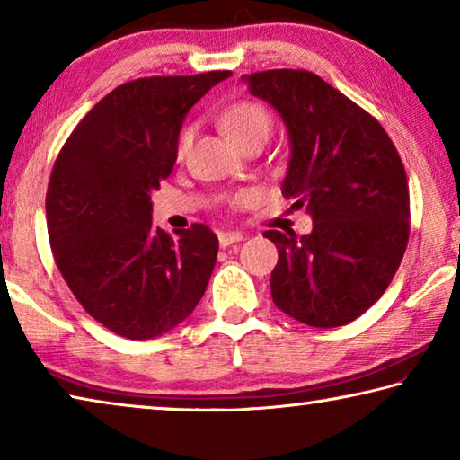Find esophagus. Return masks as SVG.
Here are the masks:
<instances>
[{
  "mask_svg": "<svg viewBox=\"0 0 460 460\" xmlns=\"http://www.w3.org/2000/svg\"><path fill=\"white\" fill-rule=\"evenodd\" d=\"M243 237H245L243 233H239V231H221L219 243H221V247H229L233 243H237V241H241Z\"/></svg>",
  "mask_w": 460,
  "mask_h": 460,
  "instance_id": "obj_1",
  "label": "esophagus"
}]
</instances>
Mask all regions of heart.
I'll return each instance as SVG.
<instances>
[{
	"mask_svg": "<svg viewBox=\"0 0 460 460\" xmlns=\"http://www.w3.org/2000/svg\"><path fill=\"white\" fill-rule=\"evenodd\" d=\"M221 128L227 137L237 147L245 146L252 139H268L271 119L266 109L261 105L253 103V101H239V103L231 105L221 118ZM192 139V129H184L176 144V155H182L189 152Z\"/></svg>",
	"mask_w": 460,
	"mask_h": 460,
	"instance_id": "obj_1",
	"label": "heart"
}]
</instances>
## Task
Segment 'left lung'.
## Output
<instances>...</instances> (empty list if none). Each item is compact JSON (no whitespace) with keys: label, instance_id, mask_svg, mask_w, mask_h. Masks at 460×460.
Returning a JSON list of instances; mask_svg holds the SVG:
<instances>
[{"label":"left lung","instance_id":"left-lung-1","mask_svg":"<svg viewBox=\"0 0 460 460\" xmlns=\"http://www.w3.org/2000/svg\"><path fill=\"white\" fill-rule=\"evenodd\" d=\"M252 95L282 118L290 160L282 194L306 208L313 231H266L278 247L274 305L316 329L355 321L400 268L410 235L406 170L385 129L308 71L243 75Z\"/></svg>","mask_w":460,"mask_h":460}]
</instances>
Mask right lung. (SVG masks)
Masks as SVG:
<instances>
[{"label":"right lung","mask_w":460,"mask_h":460,"mask_svg":"<svg viewBox=\"0 0 460 460\" xmlns=\"http://www.w3.org/2000/svg\"><path fill=\"white\" fill-rule=\"evenodd\" d=\"M231 71L121 84L84 115L54 162L49 239L81 306L126 339L160 337L190 316L219 239L207 225H152V192L170 176L190 107Z\"/></svg>","instance_id":"1"}]
</instances>
